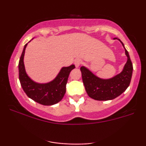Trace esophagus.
<instances>
[{
	"instance_id": "1",
	"label": "esophagus",
	"mask_w": 146,
	"mask_h": 146,
	"mask_svg": "<svg viewBox=\"0 0 146 146\" xmlns=\"http://www.w3.org/2000/svg\"><path fill=\"white\" fill-rule=\"evenodd\" d=\"M81 63H82V62H81V60H80V59H76V60H75L74 64H75V66H76L77 68L80 66V65L81 64Z\"/></svg>"
}]
</instances>
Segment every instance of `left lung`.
Segmentation results:
<instances>
[{
    "label": "left lung",
    "mask_w": 146,
    "mask_h": 146,
    "mask_svg": "<svg viewBox=\"0 0 146 146\" xmlns=\"http://www.w3.org/2000/svg\"><path fill=\"white\" fill-rule=\"evenodd\" d=\"M117 40L121 42L124 47L123 42L119 39ZM124 49L128 60L123 71L113 78L104 80L97 77L84 66L80 68L84 85L90 98L99 101L111 100L119 96L127 89L131 80L133 66L128 51L125 47Z\"/></svg>",
    "instance_id": "obj_1"
}]
</instances>
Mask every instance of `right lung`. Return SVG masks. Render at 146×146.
<instances>
[{
	"label": "right lung",
	"instance_id": "1",
	"mask_svg": "<svg viewBox=\"0 0 146 146\" xmlns=\"http://www.w3.org/2000/svg\"><path fill=\"white\" fill-rule=\"evenodd\" d=\"M27 43L25 45L18 64L19 80L21 86L26 95L40 104L51 106L56 104L62 100L66 93V85L68 75L73 68L74 64L67 67H62L56 78L48 83L39 84L33 82L25 71L24 56Z\"/></svg>",
	"mask_w": 146,
	"mask_h": 146
}]
</instances>
